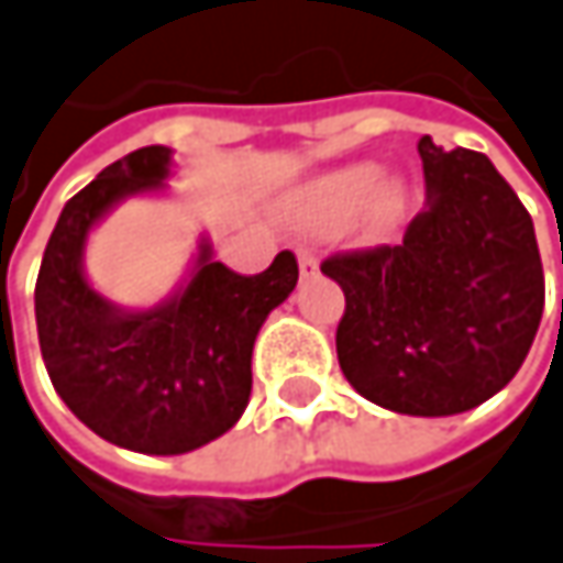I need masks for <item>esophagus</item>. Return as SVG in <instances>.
<instances>
[{
  "label": "esophagus",
  "instance_id": "obj_1",
  "mask_svg": "<svg viewBox=\"0 0 563 563\" xmlns=\"http://www.w3.org/2000/svg\"><path fill=\"white\" fill-rule=\"evenodd\" d=\"M299 274L302 277H316L319 274V257L312 251H299Z\"/></svg>",
  "mask_w": 563,
  "mask_h": 563
}]
</instances>
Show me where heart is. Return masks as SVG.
I'll list each match as a JSON object with an SVG mask.
<instances>
[{
    "instance_id": "heart-1",
    "label": "heart",
    "mask_w": 563,
    "mask_h": 563,
    "mask_svg": "<svg viewBox=\"0 0 563 563\" xmlns=\"http://www.w3.org/2000/svg\"><path fill=\"white\" fill-rule=\"evenodd\" d=\"M367 209L374 231L393 229L406 209V186L389 179L384 183L380 164H351L299 186L286 206L289 219L299 229L334 231L357 219Z\"/></svg>"
}]
</instances>
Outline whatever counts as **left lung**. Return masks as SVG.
Segmentation results:
<instances>
[{"label":"left lung","mask_w":563,"mask_h":563,"mask_svg":"<svg viewBox=\"0 0 563 563\" xmlns=\"http://www.w3.org/2000/svg\"><path fill=\"white\" fill-rule=\"evenodd\" d=\"M426 206L402 244L338 254V364L364 399L402 416H457L522 367L544 309L532 216L489 157L419 137Z\"/></svg>","instance_id":"8db88e82"}]
</instances>
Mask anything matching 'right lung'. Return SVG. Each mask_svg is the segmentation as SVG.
<instances>
[{"label": "right lung", "instance_id": "1", "mask_svg": "<svg viewBox=\"0 0 563 563\" xmlns=\"http://www.w3.org/2000/svg\"><path fill=\"white\" fill-rule=\"evenodd\" d=\"M174 151L151 144L109 164L64 206L34 286L41 357L57 396L86 429L137 454H186L241 419L251 399V354L267 316L299 280L280 251L257 277L212 261L202 234L177 289L151 306L106 299L82 267L89 231L134 196H157Z\"/></svg>", "mask_w": 563, "mask_h": 563}]
</instances>
